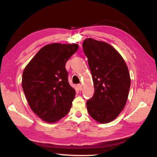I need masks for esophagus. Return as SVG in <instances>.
<instances>
[{"label":"esophagus","instance_id":"obj_1","mask_svg":"<svg viewBox=\"0 0 157 157\" xmlns=\"http://www.w3.org/2000/svg\"><path fill=\"white\" fill-rule=\"evenodd\" d=\"M78 88L79 91H81V90H82V85L81 84H78Z\"/></svg>","mask_w":157,"mask_h":157}]
</instances>
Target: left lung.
<instances>
[{
  "label": "left lung",
  "mask_w": 157,
  "mask_h": 157,
  "mask_svg": "<svg viewBox=\"0 0 157 157\" xmlns=\"http://www.w3.org/2000/svg\"><path fill=\"white\" fill-rule=\"evenodd\" d=\"M82 47L95 89L86 102L87 110L98 123H109L126 105L131 84L128 68L120 53L106 42L87 38Z\"/></svg>",
  "instance_id": "left-lung-1"
}]
</instances>
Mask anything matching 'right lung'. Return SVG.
<instances>
[{"label": "right lung", "instance_id": "add662e5", "mask_svg": "<svg viewBox=\"0 0 157 157\" xmlns=\"http://www.w3.org/2000/svg\"><path fill=\"white\" fill-rule=\"evenodd\" d=\"M78 44L55 43L44 46L23 73L22 87L33 112L49 123L70 111L76 92L68 83L66 63Z\"/></svg>", "mask_w": 157, "mask_h": 157}]
</instances>
